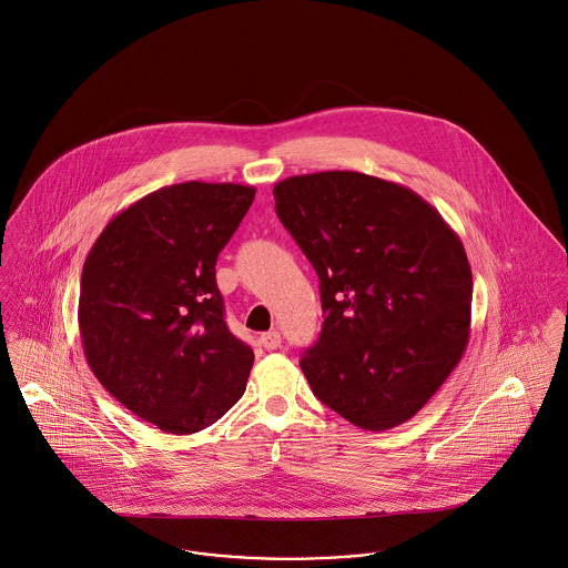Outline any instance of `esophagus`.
<instances>
[{"mask_svg": "<svg viewBox=\"0 0 568 568\" xmlns=\"http://www.w3.org/2000/svg\"><path fill=\"white\" fill-rule=\"evenodd\" d=\"M260 345H262L264 349H277V347L282 345V336H280V332H277V329L264 332V334L260 336Z\"/></svg>", "mask_w": 568, "mask_h": 568, "instance_id": "34e87169", "label": "esophagus"}]
</instances>
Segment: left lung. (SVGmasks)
Here are the masks:
<instances>
[{"mask_svg":"<svg viewBox=\"0 0 568 568\" xmlns=\"http://www.w3.org/2000/svg\"><path fill=\"white\" fill-rule=\"evenodd\" d=\"M273 195L321 282L323 329L300 362L312 393L366 432L406 423L470 336L460 236L410 189L358 171L293 175Z\"/></svg>","mask_w":568,"mask_h":568,"instance_id":"1","label":"left lung"}]
</instances>
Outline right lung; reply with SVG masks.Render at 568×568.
I'll return each mask as SVG.
<instances>
[{
	"instance_id": "obj_1",
	"label": "right lung",
	"mask_w": 568,
	"mask_h": 568,
	"mask_svg": "<svg viewBox=\"0 0 568 568\" xmlns=\"http://www.w3.org/2000/svg\"><path fill=\"white\" fill-rule=\"evenodd\" d=\"M254 186H164L108 221L84 260L78 325L103 388L169 434H195L245 393L250 345L225 318L214 264Z\"/></svg>"
}]
</instances>
